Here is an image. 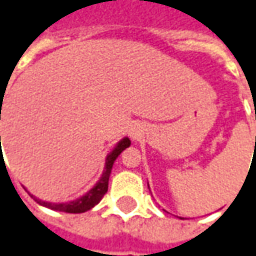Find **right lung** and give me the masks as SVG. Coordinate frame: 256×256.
<instances>
[{"instance_id":"obj_1","label":"right lung","mask_w":256,"mask_h":256,"mask_svg":"<svg viewBox=\"0 0 256 256\" xmlns=\"http://www.w3.org/2000/svg\"><path fill=\"white\" fill-rule=\"evenodd\" d=\"M1 109V108H0ZM1 138V137H0ZM130 140L128 137L122 138L120 142L114 146V148L108 156H106L105 168L102 172V176L99 178V180L95 184V186L90 189L85 194H82L81 198H78L76 200L66 202V203H50V202H43L38 198H34L33 194H30L34 200L38 202L40 206L52 208V210H57V212H64V213H84L91 210L92 208H95L98 204L100 199L104 198V194L108 192V184H109V176L112 172V166H114L116 158L120 156V152L123 150H126L130 146Z\"/></svg>"}]
</instances>
